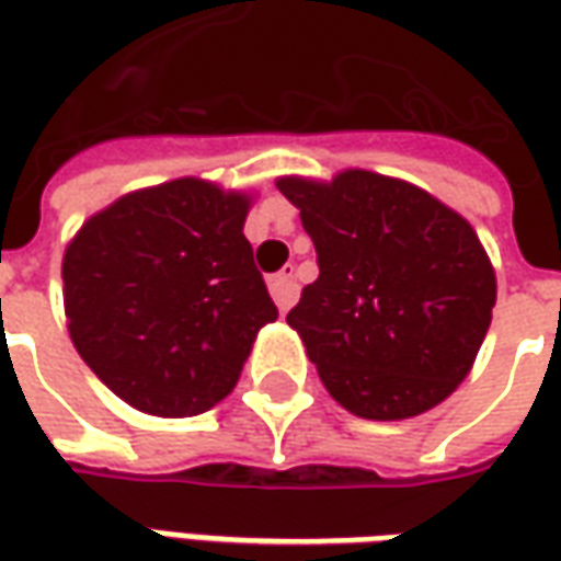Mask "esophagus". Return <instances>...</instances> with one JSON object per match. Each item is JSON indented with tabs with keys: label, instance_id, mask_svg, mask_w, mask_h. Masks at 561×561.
Here are the masks:
<instances>
[{
	"label": "esophagus",
	"instance_id": "esophagus-1",
	"mask_svg": "<svg viewBox=\"0 0 561 561\" xmlns=\"http://www.w3.org/2000/svg\"><path fill=\"white\" fill-rule=\"evenodd\" d=\"M270 294L279 306L282 312H288L294 304H297V282H294V267H288L285 273H276L270 276Z\"/></svg>",
	"mask_w": 561,
	"mask_h": 561
}]
</instances>
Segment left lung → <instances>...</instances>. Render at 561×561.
<instances>
[{
    "instance_id": "1",
    "label": "left lung",
    "mask_w": 561,
    "mask_h": 561,
    "mask_svg": "<svg viewBox=\"0 0 561 561\" xmlns=\"http://www.w3.org/2000/svg\"><path fill=\"white\" fill-rule=\"evenodd\" d=\"M276 185L316 243L318 279L288 324L330 397L366 421L447 400L493 321L495 273L474 228L417 185L373 171Z\"/></svg>"
}]
</instances>
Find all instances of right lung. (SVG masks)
I'll list each match as a JSON object with an SVG mask.
<instances>
[{
  "mask_svg": "<svg viewBox=\"0 0 561 561\" xmlns=\"http://www.w3.org/2000/svg\"><path fill=\"white\" fill-rule=\"evenodd\" d=\"M249 195L195 176L83 221L62 257L68 333L119 400L159 417L213 409L276 321L243 221Z\"/></svg>",
  "mask_w": 561,
  "mask_h": 561,
  "instance_id": "1",
  "label": "right lung"
}]
</instances>
